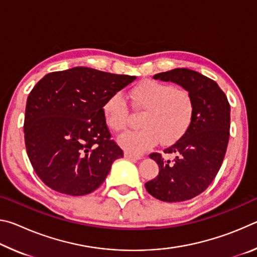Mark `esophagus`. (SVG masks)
Segmentation results:
<instances>
[{
  "mask_svg": "<svg viewBox=\"0 0 257 257\" xmlns=\"http://www.w3.org/2000/svg\"><path fill=\"white\" fill-rule=\"evenodd\" d=\"M124 158L128 159V160H134V161H137V160H141L142 158L141 156H137V155H133L128 153V152H124Z\"/></svg>",
  "mask_w": 257,
  "mask_h": 257,
  "instance_id": "1",
  "label": "esophagus"
}]
</instances>
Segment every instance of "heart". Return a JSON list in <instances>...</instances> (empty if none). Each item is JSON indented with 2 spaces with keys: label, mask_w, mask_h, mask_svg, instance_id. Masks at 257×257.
<instances>
[{
  "label": "heart",
  "mask_w": 257,
  "mask_h": 257,
  "mask_svg": "<svg viewBox=\"0 0 257 257\" xmlns=\"http://www.w3.org/2000/svg\"><path fill=\"white\" fill-rule=\"evenodd\" d=\"M134 105L145 113L141 130L127 132L118 138L119 145L130 154L141 155L161 142L170 145L188 132L194 119V101L185 89L171 84L146 79L130 90ZM104 122L113 132H121L128 122V104L122 94H111L102 105Z\"/></svg>",
  "instance_id": "b5f03b06"
}]
</instances>
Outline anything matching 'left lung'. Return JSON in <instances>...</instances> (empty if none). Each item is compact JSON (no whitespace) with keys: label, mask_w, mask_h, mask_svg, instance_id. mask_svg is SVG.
I'll return each instance as SVG.
<instances>
[{"label":"left lung","mask_w":257,"mask_h":257,"mask_svg":"<svg viewBox=\"0 0 257 257\" xmlns=\"http://www.w3.org/2000/svg\"><path fill=\"white\" fill-rule=\"evenodd\" d=\"M153 78L180 85L193 97L195 111L188 132L164 150L176 155L173 162L159 153L150 155L160 171L145 188L160 201H188L203 193L220 170L229 142L230 105L219 85L197 71L177 68Z\"/></svg>","instance_id":"left-lung-1"}]
</instances>
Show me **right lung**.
<instances>
[{"label": "right lung", "instance_id": "add662e5", "mask_svg": "<svg viewBox=\"0 0 257 257\" xmlns=\"http://www.w3.org/2000/svg\"><path fill=\"white\" fill-rule=\"evenodd\" d=\"M136 77L87 67L47 73L27 98L25 143L40 179L55 191L82 196L97 189L123 152L111 139L102 105Z\"/></svg>", "mask_w": 257, "mask_h": 257}]
</instances>
